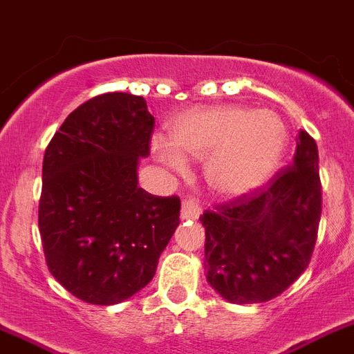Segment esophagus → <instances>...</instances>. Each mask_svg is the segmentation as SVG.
<instances>
[{"instance_id":"esophagus-1","label":"esophagus","mask_w":354,"mask_h":354,"mask_svg":"<svg viewBox=\"0 0 354 354\" xmlns=\"http://www.w3.org/2000/svg\"><path fill=\"white\" fill-rule=\"evenodd\" d=\"M201 214V207L197 204V201L194 199H185L181 204V218L183 220H196Z\"/></svg>"}]
</instances>
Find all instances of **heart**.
Segmentation results:
<instances>
[{
    "instance_id": "obj_1",
    "label": "heart",
    "mask_w": 354,
    "mask_h": 354,
    "mask_svg": "<svg viewBox=\"0 0 354 354\" xmlns=\"http://www.w3.org/2000/svg\"><path fill=\"white\" fill-rule=\"evenodd\" d=\"M288 138L285 120L274 111L220 104L178 115L169 124V141L155 138L151 153L176 174L188 171L185 157L204 160L211 192L232 199L257 190L276 173Z\"/></svg>"
}]
</instances>
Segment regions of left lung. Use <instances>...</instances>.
<instances>
[{
	"mask_svg": "<svg viewBox=\"0 0 354 354\" xmlns=\"http://www.w3.org/2000/svg\"><path fill=\"white\" fill-rule=\"evenodd\" d=\"M318 147L299 132L292 166L253 194L204 211V270L211 288L232 304L281 295L307 269L322 216Z\"/></svg>",
	"mask_w": 354,
	"mask_h": 354,
	"instance_id": "left-lung-1",
	"label": "left lung"
}]
</instances>
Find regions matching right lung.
<instances>
[{"instance_id": "right-lung-1", "label": "right lung", "mask_w": 354, "mask_h": 354, "mask_svg": "<svg viewBox=\"0 0 354 354\" xmlns=\"http://www.w3.org/2000/svg\"><path fill=\"white\" fill-rule=\"evenodd\" d=\"M153 117L141 95L110 92L68 115L43 157L38 225L52 276L71 295L113 306L151 281L180 225V199L138 185Z\"/></svg>"}]
</instances>
